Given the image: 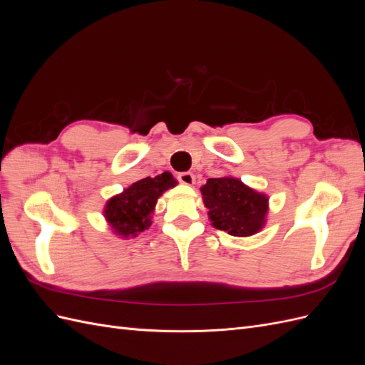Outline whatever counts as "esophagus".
<instances>
[{
  "label": "esophagus",
  "mask_w": 365,
  "mask_h": 365,
  "mask_svg": "<svg viewBox=\"0 0 365 365\" xmlns=\"http://www.w3.org/2000/svg\"><path fill=\"white\" fill-rule=\"evenodd\" d=\"M178 181L185 185H193L195 184V175L190 172H181L178 175Z\"/></svg>",
  "instance_id": "obj_1"
}]
</instances>
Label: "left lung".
Masks as SVG:
<instances>
[{"label":"left lung","instance_id":"8db88e82","mask_svg":"<svg viewBox=\"0 0 365 365\" xmlns=\"http://www.w3.org/2000/svg\"><path fill=\"white\" fill-rule=\"evenodd\" d=\"M208 217L217 230L247 237L263 227L268 197L236 178H208L201 189Z\"/></svg>","mask_w":365,"mask_h":365}]
</instances>
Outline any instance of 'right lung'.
Wrapping results in <instances>:
<instances>
[{"instance_id":"1","label":"right lung","mask_w":365,"mask_h":365,"mask_svg":"<svg viewBox=\"0 0 365 365\" xmlns=\"http://www.w3.org/2000/svg\"><path fill=\"white\" fill-rule=\"evenodd\" d=\"M175 185L176 181L169 172L157 175L155 178H143L108 201L105 217L117 235L135 237L150 227V213L161 193Z\"/></svg>"}]
</instances>
